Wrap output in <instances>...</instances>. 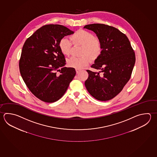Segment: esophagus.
Masks as SVG:
<instances>
[{
    "label": "esophagus",
    "mask_w": 157,
    "mask_h": 157,
    "mask_svg": "<svg viewBox=\"0 0 157 157\" xmlns=\"http://www.w3.org/2000/svg\"><path fill=\"white\" fill-rule=\"evenodd\" d=\"M75 71H76V73H77V74H78V73H79V72H80V70H78V69H75Z\"/></svg>",
    "instance_id": "34e87169"
}]
</instances>
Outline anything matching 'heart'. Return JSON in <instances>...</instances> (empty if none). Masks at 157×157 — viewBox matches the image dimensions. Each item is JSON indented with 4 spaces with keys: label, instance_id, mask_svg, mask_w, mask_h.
<instances>
[{
    "label": "heart",
    "instance_id": "b5f03b06",
    "mask_svg": "<svg viewBox=\"0 0 157 157\" xmlns=\"http://www.w3.org/2000/svg\"><path fill=\"white\" fill-rule=\"evenodd\" d=\"M70 40L74 45L82 46L81 58L71 57L67 60L69 67L80 70L89 64L90 59L94 61L100 56L102 52V45L99 39L86 30L79 29L70 36ZM71 44L68 39L63 38L59 42V49L64 56H69Z\"/></svg>",
    "mask_w": 157,
    "mask_h": 157
}]
</instances>
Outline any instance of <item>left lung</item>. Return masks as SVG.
Listing matches in <instances>:
<instances>
[{
	"instance_id": "left-lung-1",
	"label": "left lung",
	"mask_w": 157,
	"mask_h": 157,
	"mask_svg": "<svg viewBox=\"0 0 157 157\" xmlns=\"http://www.w3.org/2000/svg\"><path fill=\"white\" fill-rule=\"evenodd\" d=\"M84 28L94 32L102 45L101 56L91 66L100 71L87 70L89 76L85 86L96 99L109 101L118 94L130 79L135 53L127 36L114 27L92 24Z\"/></svg>"
}]
</instances>
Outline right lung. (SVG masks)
I'll use <instances>...</instances> for the list:
<instances>
[{
    "label": "right lung",
    "mask_w": 157,
    "mask_h": 157,
    "mask_svg": "<svg viewBox=\"0 0 157 157\" xmlns=\"http://www.w3.org/2000/svg\"><path fill=\"white\" fill-rule=\"evenodd\" d=\"M74 33L62 25L48 24L24 43L19 60L21 75L30 91L44 102L62 98L76 74L74 68L64 67L65 58L59 48L60 39Z\"/></svg>",
    "instance_id": "obj_1"
}]
</instances>
